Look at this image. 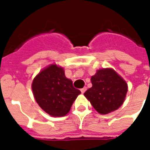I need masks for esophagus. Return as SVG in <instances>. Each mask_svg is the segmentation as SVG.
<instances>
[{"label": "esophagus", "instance_id": "esophagus-1", "mask_svg": "<svg viewBox=\"0 0 150 150\" xmlns=\"http://www.w3.org/2000/svg\"><path fill=\"white\" fill-rule=\"evenodd\" d=\"M86 90H87V88H86V87H84V88H83L81 89V92L82 93H84L85 91H86Z\"/></svg>", "mask_w": 150, "mask_h": 150}]
</instances>
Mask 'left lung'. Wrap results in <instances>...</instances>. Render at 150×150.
I'll return each instance as SVG.
<instances>
[{
	"mask_svg": "<svg viewBox=\"0 0 150 150\" xmlns=\"http://www.w3.org/2000/svg\"><path fill=\"white\" fill-rule=\"evenodd\" d=\"M91 81L92 87L85 91L84 96L98 112L108 114L122 105L128 85L114 70H99Z\"/></svg>",
	"mask_w": 150,
	"mask_h": 150,
	"instance_id": "obj_1",
	"label": "left lung"
}]
</instances>
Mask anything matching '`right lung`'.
<instances>
[{"label":"right lung","mask_w":150,"mask_h":150,"mask_svg":"<svg viewBox=\"0 0 150 150\" xmlns=\"http://www.w3.org/2000/svg\"><path fill=\"white\" fill-rule=\"evenodd\" d=\"M34 96L41 108L52 116H63L81 91L73 87L64 71L55 64L49 66L34 78Z\"/></svg>","instance_id":"obj_1"}]
</instances>
